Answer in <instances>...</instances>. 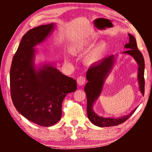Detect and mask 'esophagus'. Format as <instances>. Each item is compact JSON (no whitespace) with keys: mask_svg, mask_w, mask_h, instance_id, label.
I'll return each instance as SVG.
<instances>
[{"mask_svg":"<svg viewBox=\"0 0 152 152\" xmlns=\"http://www.w3.org/2000/svg\"><path fill=\"white\" fill-rule=\"evenodd\" d=\"M77 82L79 86H83L85 84V82H86V78L84 76H80L77 78Z\"/></svg>","mask_w":152,"mask_h":152,"instance_id":"obj_1","label":"esophagus"}]
</instances>
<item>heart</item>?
Here are the masks:
<instances>
[{"label": "heart", "mask_w": 152, "mask_h": 152, "mask_svg": "<svg viewBox=\"0 0 152 152\" xmlns=\"http://www.w3.org/2000/svg\"><path fill=\"white\" fill-rule=\"evenodd\" d=\"M95 40L93 39H88V40H86L82 42L79 43L77 45H76V48L79 50H84L89 48L92 46L94 43ZM107 49V43L104 42V41H102L99 43H98L96 46H95L91 53L89 54L88 56V60L91 62H95L99 60L105 53L106 50Z\"/></svg>", "instance_id": "heart-1"}]
</instances>
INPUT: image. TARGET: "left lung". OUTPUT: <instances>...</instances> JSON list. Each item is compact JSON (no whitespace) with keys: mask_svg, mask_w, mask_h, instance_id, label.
<instances>
[{"mask_svg":"<svg viewBox=\"0 0 152 152\" xmlns=\"http://www.w3.org/2000/svg\"><path fill=\"white\" fill-rule=\"evenodd\" d=\"M129 37V43L124 45V48L128 49L126 51L121 53L132 56L138 66V80L139 84V89L142 95L145 93V61L142 53L138 49L136 40L135 37L128 34ZM118 55H111L109 57H105L98 62H96L88 68L86 73V79L88 82L84 87V91L86 94L87 98V115L90 121L93 124L99 127L105 126H116L122 124L130 118L134 113L138 107L128 113L127 115L120 116L118 118L113 117H103L98 115L93 110V106L95 102L99 98V95L102 92L104 85L107 77L111 73L113 68L115 67L116 59Z\"/></svg>","mask_w":152,"mask_h":152,"instance_id":"8db88e82","label":"left lung"}]
</instances>
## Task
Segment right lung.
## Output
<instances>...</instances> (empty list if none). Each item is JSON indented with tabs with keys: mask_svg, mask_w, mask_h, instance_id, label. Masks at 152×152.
<instances>
[{
	"mask_svg": "<svg viewBox=\"0 0 152 152\" xmlns=\"http://www.w3.org/2000/svg\"><path fill=\"white\" fill-rule=\"evenodd\" d=\"M55 23L29 30L12 59L10 68L11 97L18 113L30 121L51 126L61 118V105L68 93L77 90V82L50 63L35 64L37 45L45 41Z\"/></svg>",
	"mask_w": 152,
	"mask_h": 152,
	"instance_id": "1",
	"label": "right lung"
}]
</instances>
